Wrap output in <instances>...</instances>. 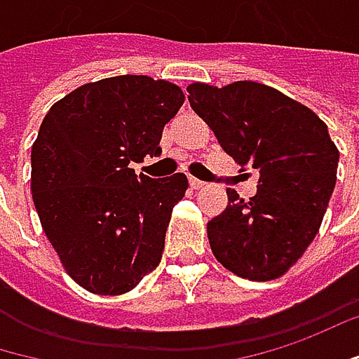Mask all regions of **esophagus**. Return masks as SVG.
Wrapping results in <instances>:
<instances>
[{
	"instance_id": "1",
	"label": "esophagus",
	"mask_w": 359,
	"mask_h": 359,
	"mask_svg": "<svg viewBox=\"0 0 359 359\" xmlns=\"http://www.w3.org/2000/svg\"><path fill=\"white\" fill-rule=\"evenodd\" d=\"M189 182H191V187H193V189H203V187H205V182L199 179H195V177H191V180H189Z\"/></svg>"
}]
</instances>
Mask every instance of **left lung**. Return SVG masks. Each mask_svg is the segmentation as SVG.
I'll return each mask as SVG.
<instances>
[{"instance_id":"left-lung-1","label":"left lung","mask_w":359,"mask_h":359,"mask_svg":"<svg viewBox=\"0 0 359 359\" xmlns=\"http://www.w3.org/2000/svg\"><path fill=\"white\" fill-rule=\"evenodd\" d=\"M187 91L223 150L260 172L254 197L227 189L225 211L207 223L213 256L248 280L285 276L315 240L335 189L339 150L325 121L254 81L191 83Z\"/></svg>"}]
</instances>
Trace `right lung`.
Returning <instances> with one entry per match:
<instances>
[{"instance_id":"right-lung-1","label":"right lung","mask_w":359,"mask_h":359,"mask_svg":"<svg viewBox=\"0 0 359 359\" xmlns=\"http://www.w3.org/2000/svg\"><path fill=\"white\" fill-rule=\"evenodd\" d=\"M179 85L146 74L85 83L58 99L32 144V201L67 274L93 294H123L162 258L189 179L137 177L179 114Z\"/></svg>"}]
</instances>
